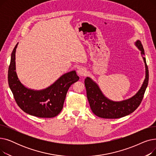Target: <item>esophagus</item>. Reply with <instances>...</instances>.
Instances as JSON below:
<instances>
[{"instance_id": "obj_1", "label": "esophagus", "mask_w": 156, "mask_h": 156, "mask_svg": "<svg viewBox=\"0 0 156 156\" xmlns=\"http://www.w3.org/2000/svg\"><path fill=\"white\" fill-rule=\"evenodd\" d=\"M77 73L79 76H85L87 75V70L84 67H80L77 69Z\"/></svg>"}]
</instances>
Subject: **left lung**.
Segmentation results:
<instances>
[{
	"label": "left lung",
	"instance_id": "1",
	"mask_svg": "<svg viewBox=\"0 0 156 156\" xmlns=\"http://www.w3.org/2000/svg\"><path fill=\"white\" fill-rule=\"evenodd\" d=\"M136 45L145 55L144 49L140 41L137 40ZM145 64V79L139 91L130 99L121 101L113 102L107 99L102 93L98 85L88 77L85 80L87 96L91 110L95 115L105 119H116L124 117L133 112L140 105L146 88L149 83V69L145 57H143Z\"/></svg>",
	"mask_w": 156,
	"mask_h": 156
}]
</instances>
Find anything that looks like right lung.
<instances>
[{
  "mask_svg": "<svg viewBox=\"0 0 156 156\" xmlns=\"http://www.w3.org/2000/svg\"><path fill=\"white\" fill-rule=\"evenodd\" d=\"M18 44L11 54L8 69V83L16 102L26 113L38 118H50L58 115L63 108L67 92L79 77L75 71L66 73L45 90L35 91L24 87L15 71V53Z\"/></svg>",
  "mask_w": 156,
  "mask_h": 156,
  "instance_id": "obj_1",
  "label": "right lung"
}]
</instances>
